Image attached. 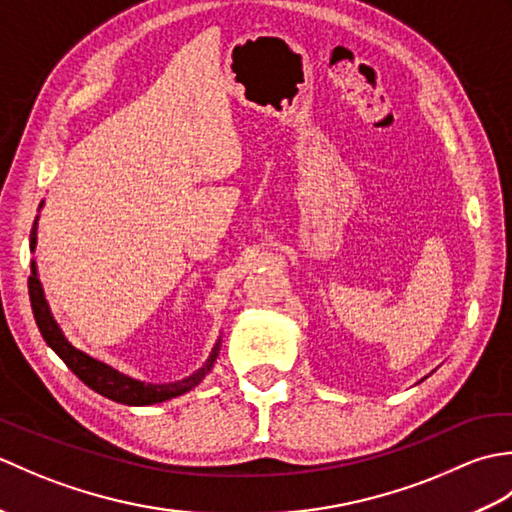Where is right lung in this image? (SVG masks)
<instances>
[{"instance_id":"right-lung-1","label":"right lung","mask_w":512,"mask_h":512,"mask_svg":"<svg viewBox=\"0 0 512 512\" xmlns=\"http://www.w3.org/2000/svg\"><path fill=\"white\" fill-rule=\"evenodd\" d=\"M41 206H43V202H41ZM35 244H37V220H35V224H32V231H30V250H35ZM28 295H30L32 314H35L37 328L43 336V341H46L52 350L57 352L61 361L68 365L85 385L94 389L96 394H101L114 402H121V405H132V407L156 405V402H165L169 398L187 394V391H191L195 385H200V380L211 372L215 358H217V354H220L222 341L217 339L211 356L206 358V363L195 374L182 378V380H176V383H162V385L143 383V380L125 376L118 372V369H114L112 365L96 361L94 356L76 350V347L68 339H65L57 321H54V317H52L46 297H43V288H41V281L37 277L35 262H32V275L28 277Z\"/></svg>"}]
</instances>
